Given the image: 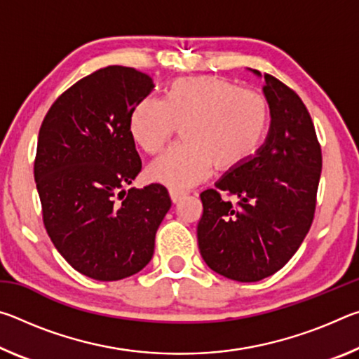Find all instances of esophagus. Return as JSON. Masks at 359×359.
I'll use <instances>...</instances> for the list:
<instances>
[{
    "label": "esophagus",
    "instance_id": "esophagus-1",
    "mask_svg": "<svg viewBox=\"0 0 359 359\" xmlns=\"http://www.w3.org/2000/svg\"><path fill=\"white\" fill-rule=\"evenodd\" d=\"M169 196H171V201L174 204H177V203L182 201V199L185 198V193L184 191H177V190H169Z\"/></svg>",
    "mask_w": 359,
    "mask_h": 359
}]
</instances>
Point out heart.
Listing matches in <instances>:
<instances>
[{"label": "heart", "mask_w": 359, "mask_h": 359, "mask_svg": "<svg viewBox=\"0 0 359 359\" xmlns=\"http://www.w3.org/2000/svg\"><path fill=\"white\" fill-rule=\"evenodd\" d=\"M271 107L263 93L217 76L182 77L165 100L144 98L133 109L130 131L147 154H158L177 128L182 142L151 163L149 177L171 190H187L217 171L250 160L264 141Z\"/></svg>", "instance_id": "1"}]
</instances>
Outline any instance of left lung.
Returning <instances> with one entry per match:
<instances>
[{"label": "left lung", "mask_w": 359, "mask_h": 359, "mask_svg": "<svg viewBox=\"0 0 359 359\" xmlns=\"http://www.w3.org/2000/svg\"><path fill=\"white\" fill-rule=\"evenodd\" d=\"M264 82L271 107L264 144L201 193L199 252L212 271L238 282H258L282 269L311 229L317 205L321 147L311 114L278 79L264 74Z\"/></svg>", "instance_id": "1"}]
</instances>
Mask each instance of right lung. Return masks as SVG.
Here are the masks:
<instances>
[{
  "mask_svg": "<svg viewBox=\"0 0 359 359\" xmlns=\"http://www.w3.org/2000/svg\"><path fill=\"white\" fill-rule=\"evenodd\" d=\"M154 87L141 71L107 66L58 96L41 125L34 180L44 226L60 255L95 280L144 269L171 208L160 184L125 190L142 168L130 117Z\"/></svg>",
  "mask_w": 359,
  "mask_h": 359,
  "instance_id": "add662e5",
  "label": "right lung"
}]
</instances>
